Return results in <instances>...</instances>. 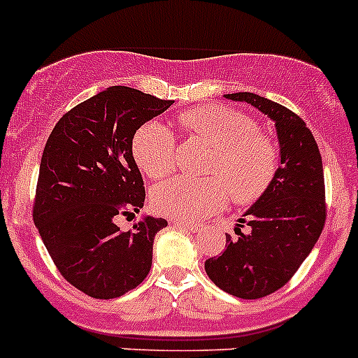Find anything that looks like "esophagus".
Returning a JSON list of instances; mask_svg holds the SVG:
<instances>
[{"label":"esophagus","instance_id":"obj_1","mask_svg":"<svg viewBox=\"0 0 358 358\" xmlns=\"http://www.w3.org/2000/svg\"><path fill=\"white\" fill-rule=\"evenodd\" d=\"M176 227H183V229L190 230V232H197L201 230V225H196V223H189V222H183V220H173Z\"/></svg>","mask_w":358,"mask_h":358}]
</instances>
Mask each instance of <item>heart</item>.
I'll return each instance as SVG.
<instances>
[{"mask_svg":"<svg viewBox=\"0 0 358 358\" xmlns=\"http://www.w3.org/2000/svg\"><path fill=\"white\" fill-rule=\"evenodd\" d=\"M178 122L185 135L213 147L215 154L206 166L208 178L176 176L152 190L157 213L194 222L225 208L230 196L237 204H251L272 187L280 164L279 147L259 131L255 119L227 107L202 106L182 112ZM131 152L152 180L176 168L175 136L159 122L136 129Z\"/></svg>","mask_w":358,"mask_h":358,"instance_id":"heart-1","label":"heart"}]
</instances>
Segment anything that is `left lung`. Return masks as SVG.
<instances>
[{"instance_id": "left-lung-1", "label": "left lung", "mask_w": 358, "mask_h": 358, "mask_svg": "<svg viewBox=\"0 0 358 358\" xmlns=\"http://www.w3.org/2000/svg\"><path fill=\"white\" fill-rule=\"evenodd\" d=\"M225 96L251 103L275 122L280 166L272 187L239 220L244 225H237V237L227 236L225 251L206 259L204 268L220 289L258 299L289 282L322 234V157L305 121L287 107L248 92Z\"/></svg>"}]
</instances>
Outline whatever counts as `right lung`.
I'll list each match as a JSON object with an SVG mask.
<instances>
[{"label":"right lung","mask_w":358,"mask_h":358,"mask_svg":"<svg viewBox=\"0 0 358 358\" xmlns=\"http://www.w3.org/2000/svg\"><path fill=\"white\" fill-rule=\"evenodd\" d=\"M171 103L112 86L66 112L46 140L32 218L60 275L92 298H119L152 266L154 237L168 222L145 216L122 232L117 220L145 201L133 135Z\"/></svg>","instance_id":"add662e5"}]
</instances>
